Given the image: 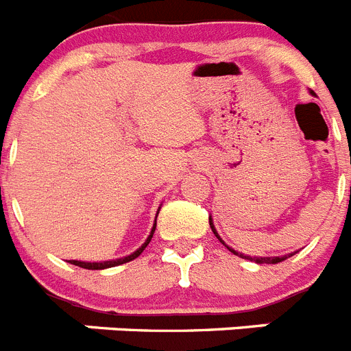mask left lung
Here are the masks:
<instances>
[{
    "mask_svg": "<svg viewBox=\"0 0 351 351\" xmlns=\"http://www.w3.org/2000/svg\"><path fill=\"white\" fill-rule=\"evenodd\" d=\"M209 225H210V228H213V232H214V235H216V237L219 239V235H218V232H216V228H214V225H213V219L209 218ZM219 243H223L221 239H219ZM225 244V243H223ZM226 246V244H225ZM228 247V246H226ZM228 251H232V253H235V255H239L241 256V258H247V260H256V263H278V262H283L285 258H288V256H291L293 255V253H291V255H285V256H267V258H251V256H246V255H243V253H237V251H234L232 250V247H228Z\"/></svg>",
    "mask_w": 351,
    "mask_h": 351,
    "instance_id": "8db88e82",
    "label": "left lung"
}]
</instances>
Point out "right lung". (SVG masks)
Here are the masks:
<instances>
[{"label":"right lung","mask_w":351,"mask_h":351,"mask_svg":"<svg viewBox=\"0 0 351 351\" xmlns=\"http://www.w3.org/2000/svg\"><path fill=\"white\" fill-rule=\"evenodd\" d=\"M154 228H156V223H154L153 230H151V235L147 237V241H145L144 244H142L141 247H138L135 253H132V255L125 256V258H119V260H108V262H77V260H68L70 263H73V265H79V267L82 269H91V271H100V269H108V267H116V265H121V263H126V262H132V260L137 258L138 255H141L142 251L147 247V244L151 243V237H153L154 234Z\"/></svg>","instance_id":"right-lung-1"}]
</instances>
